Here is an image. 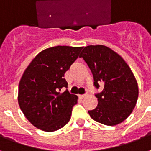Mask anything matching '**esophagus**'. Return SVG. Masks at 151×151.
<instances>
[{"mask_svg":"<svg viewBox=\"0 0 151 151\" xmlns=\"http://www.w3.org/2000/svg\"><path fill=\"white\" fill-rule=\"evenodd\" d=\"M86 95H78V97H79V98H80V99H84V98H85Z\"/></svg>","mask_w":151,"mask_h":151,"instance_id":"esophagus-1","label":"esophagus"}]
</instances>
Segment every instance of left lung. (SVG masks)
Segmentation results:
<instances>
[{
    "label": "left lung",
    "mask_w": 151,
    "mask_h": 151,
    "mask_svg": "<svg viewBox=\"0 0 151 151\" xmlns=\"http://www.w3.org/2000/svg\"><path fill=\"white\" fill-rule=\"evenodd\" d=\"M82 57L91 71L94 86L104 90L95 94L98 106L88 111L93 120L113 126L132 113L138 97V86L133 72L121 56L104 45L85 47Z\"/></svg>",
    "instance_id": "obj_1"
}]
</instances>
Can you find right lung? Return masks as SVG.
I'll list each match as a JSON object with an SVG mask.
<instances>
[{
	"label": "right lung",
	"instance_id": "1",
	"mask_svg": "<svg viewBox=\"0 0 151 151\" xmlns=\"http://www.w3.org/2000/svg\"><path fill=\"white\" fill-rule=\"evenodd\" d=\"M82 47L56 46L47 48L28 65L18 86V104L34 126L53 132L70 120L78 96L69 94L64 78L78 59Z\"/></svg>",
	"mask_w": 151,
	"mask_h": 151
}]
</instances>
